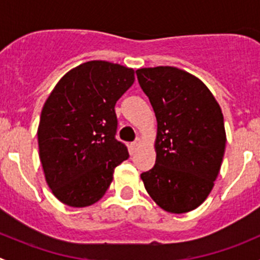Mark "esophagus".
Here are the masks:
<instances>
[{"instance_id":"esophagus-1","label":"esophagus","mask_w":260,"mask_h":260,"mask_svg":"<svg viewBox=\"0 0 260 260\" xmlns=\"http://www.w3.org/2000/svg\"><path fill=\"white\" fill-rule=\"evenodd\" d=\"M141 145H142V141H141V138H137V140H136L135 142L132 143V147H133V149H137V148H140Z\"/></svg>"}]
</instances>
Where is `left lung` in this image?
<instances>
[{
  "label": "left lung",
  "instance_id": "obj_1",
  "mask_svg": "<svg viewBox=\"0 0 260 260\" xmlns=\"http://www.w3.org/2000/svg\"><path fill=\"white\" fill-rule=\"evenodd\" d=\"M136 73L157 118L156 164L141 179L159 208L188 212L206 200L221 167L226 145L221 108L203 81L179 68Z\"/></svg>",
  "mask_w": 260,
  "mask_h": 260
}]
</instances>
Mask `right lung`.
I'll return each instance as SVG.
<instances>
[{"mask_svg": "<svg viewBox=\"0 0 260 260\" xmlns=\"http://www.w3.org/2000/svg\"><path fill=\"white\" fill-rule=\"evenodd\" d=\"M133 83L131 68L93 60L68 72L46 99L39 156L49 187L65 205L85 208L101 200L115 167L129 157L115 140L114 107Z\"/></svg>", "mask_w": 260, "mask_h": 260, "instance_id": "add662e5", "label": "right lung"}]
</instances>
